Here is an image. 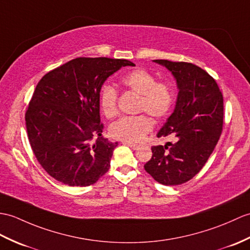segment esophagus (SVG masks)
I'll return each mask as SVG.
<instances>
[{"label":"esophagus","mask_w":250,"mask_h":250,"mask_svg":"<svg viewBox=\"0 0 250 250\" xmlns=\"http://www.w3.org/2000/svg\"><path fill=\"white\" fill-rule=\"evenodd\" d=\"M124 144L125 145H126V146H129L130 148H132V149H137L139 146L138 145H136V144H132V143H129V142H124Z\"/></svg>","instance_id":"1"}]
</instances>
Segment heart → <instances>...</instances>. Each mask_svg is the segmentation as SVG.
<instances>
[{
  "instance_id": "heart-1",
  "label": "heart",
  "mask_w": 250,
  "mask_h": 250,
  "mask_svg": "<svg viewBox=\"0 0 250 250\" xmlns=\"http://www.w3.org/2000/svg\"><path fill=\"white\" fill-rule=\"evenodd\" d=\"M126 89L139 95L138 112H146L155 119H163L173 104V88L167 81H156L154 75L144 68H137L121 78ZM118 92L113 86L104 85L100 91V106L106 117L118 112ZM152 130L151 120L146 115L126 116L109 126V134L124 142H139Z\"/></svg>"
}]
</instances>
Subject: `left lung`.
I'll use <instances>...</instances> for the list:
<instances>
[{
    "label": "left lung",
    "instance_id": "left-lung-1",
    "mask_svg": "<svg viewBox=\"0 0 250 250\" xmlns=\"http://www.w3.org/2000/svg\"><path fill=\"white\" fill-rule=\"evenodd\" d=\"M177 80L176 108L158 133L173 143L152 146L144 165L155 181L179 185L194 178L210 158L223 132L224 99L219 87L204 69L185 62L155 60Z\"/></svg>",
    "mask_w": 250,
    "mask_h": 250
}]
</instances>
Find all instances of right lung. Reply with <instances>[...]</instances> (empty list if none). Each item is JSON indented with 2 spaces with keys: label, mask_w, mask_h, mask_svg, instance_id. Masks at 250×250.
I'll return each instance as SVG.
<instances>
[{
  "label": "right lung",
  "mask_w": 250,
  "mask_h": 250,
  "mask_svg": "<svg viewBox=\"0 0 250 250\" xmlns=\"http://www.w3.org/2000/svg\"><path fill=\"white\" fill-rule=\"evenodd\" d=\"M126 60L78 57L44 74L25 112L28 142L52 178L70 187L96 183L111 166L117 143L102 136L100 90ZM94 136L98 139L91 143Z\"/></svg>",
  "instance_id": "add662e5"
}]
</instances>
